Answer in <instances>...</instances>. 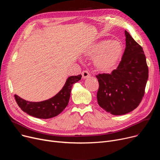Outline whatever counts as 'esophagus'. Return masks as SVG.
Segmentation results:
<instances>
[{
  "instance_id": "1",
  "label": "esophagus",
  "mask_w": 160,
  "mask_h": 160,
  "mask_svg": "<svg viewBox=\"0 0 160 160\" xmlns=\"http://www.w3.org/2000/svg\"><path fill=\"white\" fill-rule=\"evenodd\" d=\"M82 77L83 78H89L91 77L90 73L87 71H83L82 72Z\"/></svg>"
}]
</instances>
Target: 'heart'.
<instances>
[{"label":"heart","mask_w":160,"mask_h":160,"mask_svg":"<svg viewBox=\"0 0 160 160\" xmlns=\"http://www.w3.org/2000/svg\"><path fill=\"white\" fill-rule=\"evenodd\" d=\"M123 45L119 41L101 40L86 50L88 57L93 58V63L102 71H112L119 63L123 54Z\"/></svg>","instance_id":"heart-1"}]
</instances>
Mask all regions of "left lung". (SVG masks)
<instances>
[{"label": "left lung", "mask_w": 160, "mask_h": 160, "mask_svg": "<svg viewBox=\"0 0 160 160\" xmlns=\"http://www.w3.org/2000/svg\"><path fill=\"white\" fill-rule=\"evenodd\" d=\"M126 48L121 61L111 74L96 76L98 105L115 115L136 109L145 94L148 69L142 48L126 31Z\"/></svg>", "instance_id": "left-lung-1"}]
</instances>
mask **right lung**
I'll return each mask as SVG.
<instances>
[{"mask_svg": "<svg viewBox=\"0 0 160 160\" xmlns=\"http://www.w3.org/2000/svg\"><path fill=\"white\" fill-rule=\"evenodd\" d=\"M81 78V74L69 77L63 88L54 97L44 101L30 102L17 95L14 97L17 103L24 112L39 119L52 118L62 113L68 105L72 86Z\"/></svg>", "mask_w": 160, "mask_h": 160, "instance_id": "right-lung-1", "label": "right lung"}]
</instances>
